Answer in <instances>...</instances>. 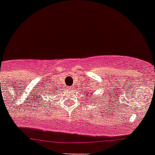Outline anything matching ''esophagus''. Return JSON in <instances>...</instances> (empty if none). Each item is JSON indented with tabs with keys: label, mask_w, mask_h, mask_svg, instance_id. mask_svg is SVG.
I'll use <instances>...</instances> for the list:
<instances>
[{
	"label": "esophagus",
	"mask_w": 155,
	"mask_h": 155,
	"mask_svg": "<svg viewBox=\"0 0 155 155\" xmlns=\"http://www.w3.org/2000/svg\"><path fill=\"white\" fill-rule=\"evenodd\" d=\"M73 89V87H69V90H70V91H71V90H72Z\"/></svg>",
	"instance_id": "obj_1"
}]
</instances>
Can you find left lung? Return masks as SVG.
Wrapping results in <instances>:
<instances>
[{"label": "left lung", "mask_w": 155, "mask_h": 155, "mask_svg": "<svg viewBox=\"0 0 155 155\" xmlns=\"http://www.w3.org/2000/svg\"><path fill=\"white\" fill-rule=\"evenodd\" d=\"M91 94H92V92H89V95H87V99H88V100H92V101H93V100L91 99V98H90V96H91ZM94 101H95V100H94Z\"/></svg>", "instance_id": "8db88e82"}]
</instances>
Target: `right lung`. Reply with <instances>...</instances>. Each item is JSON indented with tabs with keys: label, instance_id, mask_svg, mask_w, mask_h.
I'll list each match as a JSON object with an SVG mask.
<instances>
[{
	"label": "right lung",
	"instance_id": "add662e5",
	"mask_svg": "<svg viewBox=\"0 0 155 155\" xmlns=\"http://www.w3.org/2000/svg\"><path fill=\"white\" fill-rule=\"evenodd\" d=\"M51 92H53V90H51Z\"/></svg>",
	"mask_w": 155,
	"mask_h": 155
}]
</instances>
